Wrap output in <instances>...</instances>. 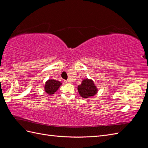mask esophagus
Here are the masks:
<instances>
[{
  "label": "esophagus",
  "instance_id": "obj_1",
  "mask_svg": "<svg viewBox=\"0 0 148 148\" xmlns=\"http://www.w3.org/2000/svg\"><path fill=\"white\" fill-rule=\"evenodd\" d=\"M65 82L66 83H70V81H69V80H66V81H65Z\"/></svg>",
  "mask_w": 148,
  "mask_h": 148
}]
</instances>
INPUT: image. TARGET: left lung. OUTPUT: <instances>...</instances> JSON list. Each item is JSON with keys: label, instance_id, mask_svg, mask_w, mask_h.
<instances>
[{"label": "left lung", "instance_id": "left-lung-1", "mask_svg": "<svg viewBox=\"0 0 148 148\" xmlns=\"http://www.w3.org/2000/svg\"><path fill=\"white\" fill-rule=\"evenodd\" d=\"M79 95L83 98H88L95 95L97 89L91 79H84L81 84L78 86Z\"/></svg>", "mask_w": 148, "mask_h": 148}]
</instances>
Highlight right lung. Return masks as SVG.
I'll return each mask as SVG.
<instances>
[{"instance_id":"right-lung-1","label":"right lung","mask_w":148,"mask_h":148,"mask_svg":"<svg viewBox=\"0 0 148 148\" xmlns=\"http://www.w3.org/2000/svg\"><path fill=\"white\" fill-rule=\"evenodd\" d=\"M62 83L55 79H49L46 82L45 84V91L49 95H52L57 91Z\"/></svg>"}]
</instances>
